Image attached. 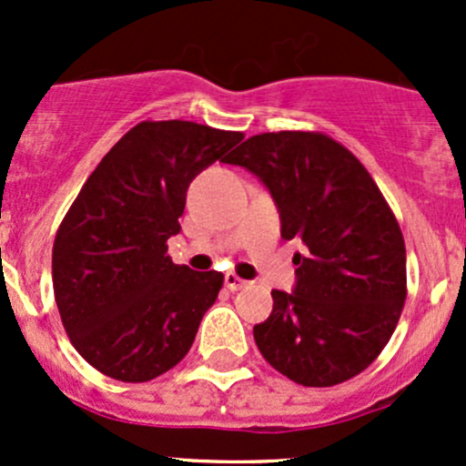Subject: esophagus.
Returning <instances> with one entry per match:
<instances>
[{"mask_svg":"<svg viewBox=\"0 0 466 466\" xmlns=\"http://www.w3.org/2000/svg\"><path fill=\"white\" fill-rule=\"evenodd\" d=\"M225 286H228L229 290H241V289H246L248 281L241 279L238 275H234V272H228V275H225Z\"/></svg>","mask_w":466,"mask_h":466,"instance_id":"34e87169","label":"esophagus"}]
</instances>
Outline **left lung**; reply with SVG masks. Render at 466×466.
I'll use <instances>...</instances> for the list:
<instances>
[{
    "label": "left lung",
    "instance_id": "8db88e82",
    "mask_svg": "<svg viewBox=\"0 0 466 466\" xmlns=\"http://www.w3.org/2000/svg\"><path fill=\"white\" fill-rule=\"evenodd\" d=\"M225 164L255 173L270 191L281 238H299L293 293L272 290L255 324L263 359L309 388L363 372L380 354L406 302V246L368 168L322 133H263Z\"/></svg>",
    "mask_w": 466,
    "mask_h": 466
}]
</instances>
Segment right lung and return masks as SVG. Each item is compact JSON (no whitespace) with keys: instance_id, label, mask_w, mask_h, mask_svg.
<instances>
[{"instance_id":"right-lung-1","label":"right lung","mask_w":466,"mask_h":466,"mask_svg":"<svg viewBox=\"0 0 466 466\" xmlns=\"http://www.w3.org/2000/svg\"><path fill=\"white\" fill-rule=\"evenodd\" d=\"M243 139L194 121H142L98 162L60 223L51 257L60 320L106 377L144 383L194 345L223 275L177 266L191 180Z\"/></svg>"}]
</instances>
